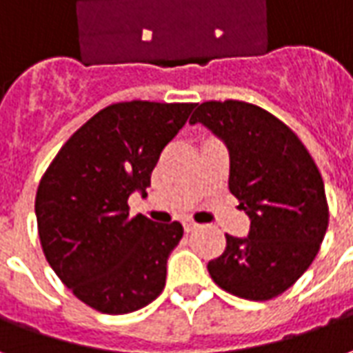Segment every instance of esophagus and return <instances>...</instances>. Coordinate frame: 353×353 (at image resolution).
Masks as SVG:
<instances>
[{"label": "esophagus", "instance_id": "obj_1", "mask_svg": "<svg viewBox=\"0 0 353 353\" xmlns=\"http://www.w3.org/2000/svg\"><path fill=\"white\" fill-rule=\"evenodd\" d=\"M183 227H185V230H187V232H194V230L199 229V225H196V223H192V221H185Z\"/></svg>", "mask_w": 353, "mask_h": 353}]
</instances>
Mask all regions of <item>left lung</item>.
Wrapping results in <instances>:
<instances>
[{"instance_id": "obj_1", "label": "left lung", "mask_w": 353, "mask_h": 353, "mask_svg": "<svg viewBox=\"0 0 353 353\" xmlns=\"http://www.w3.org/2000/svg\"><path fill=\"white\" fill-rule=\"evenodd\" d=\"M189 123L225 143L229 189L250 217L248 236L227 234L208 272L242 299L281 295L306 272L325 236L329 212L318 166L285 124L253 103L204 101Z\"/></svg>"}]
</instances>
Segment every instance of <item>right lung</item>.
<instances>
[{"mask_svg":"<svg viewBox=\"0 0 353 353\" xmlns=\"http://www.w3.org/2000/svg\"><path fill=\"white\" fill-rule=\"evenodd\" d=\"M196 103L121 101L87 121L45 172L35 217L50 268L79 301L103 314L153 303L181 223L130 217L128 196L147 194L162 149Z\"/></svg>","mask_w":353,"mask_h":353,"instance_id":"add662e5","label":"right lung"}]
</instances>
